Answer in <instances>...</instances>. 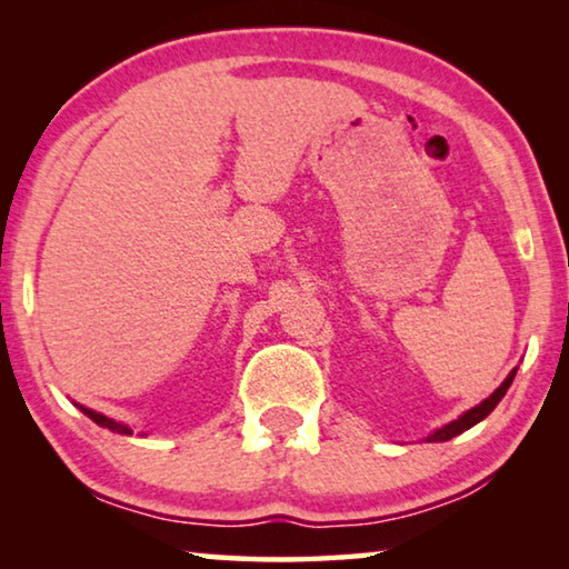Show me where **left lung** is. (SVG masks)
I'll return each instance as SVG.
<instances>
[{"mask_svg": "<svg viewBox=\"0 0 569 569\" xmlns=\"http://www.w3.org/2000/svg\"><path fill=\"white\" fill-rule=\"evenodd\" d=\"M515 373H517V369H515L512 373H509V377L502 381V387H499V389L492 393V397L481 401L479 407H475V409H469V411L461 413V417H459L457 421H451V423H447V427L437 429L435 435L427 437V441H449L451 437H457V435H461V431H467V429L475 427V423H479L481 419H487L489 413H492V409L497 407V403L502 401V397H505V393H507V389L512 387V381H515Z\"/></svg>", "mask_w": 569, "mask_h": 569, "instance_id": "obj_1", "label": "left lung"}]
</instances>
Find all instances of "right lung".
Masks as SVG:
<instances>
[{
	"instance_id": "obj_1",
	"label": "right lung",
	"mask_w": 569,
	"mask_h": 569,
	"mask_svg": "<svg viewBox=\"0 0 569 569\" xmlns=\"http://www.w3.org/2000/svg\"><path fill=\"white\" fill-rule=\"evenodd\" d=\"M84 413H88V417L94 421V423H100V427H108L110 431H118V435H132V431L124 427V423H120V421H114V419H108V417H102V413H98V411H92V409H84V407H80Z\"/></svg>"
}]
</instances>
